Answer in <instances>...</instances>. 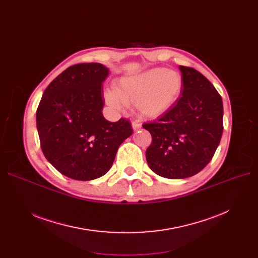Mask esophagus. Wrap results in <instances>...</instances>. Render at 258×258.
I'll list each match as a JSON object with an SVG mask.
<instances>
[{
  "label": "esophagus",
  "mask_w": 258,
  "mask_h": 258,
  "mask_svg": "<svg viewBox=\"0 0 258 258\" xmlns=\"http://www.w3.org/2000/svg\"><path fill=\"white\" fill-rule=\"evenodd\" d=\"M132 127H133V130H134L135 132H136V131L141 130L142 125H141L140 123H138V122H133V123H132Z\"/></svg>",
  "instance_id": "1"
}]
</instances>
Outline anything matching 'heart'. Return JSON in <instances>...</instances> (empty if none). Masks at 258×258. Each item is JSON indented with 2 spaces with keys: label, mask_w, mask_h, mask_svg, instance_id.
Wrapping results in <instances>:
<instances>
[{
  "label": "heart",
  "mask_w": 258,
  "mask_h": 258,
  "mask_svg": "<svg viewBox=\"0 0 258 258\" xmlns=\"http://www.w3.org/2000/svg\"><path fill=\"white\" fill-rule=\"evenodd\" d=\"M181 75L165 68H154L118 78L114 90L105 92V101L115 108L135 104L139 115L155 119L167 113L182 91Z\"/></svg>",
  "instance_id": "obj_1"
}]
</instances>
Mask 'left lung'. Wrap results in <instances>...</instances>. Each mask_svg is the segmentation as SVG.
Returning <instances> with one entry per match:
<instances>
[{"instance_id": "obj_1", "label": "left lung", "mask_w": 258, "mask_h": 258, "mask_svg": "<svg viewBox=\"0 0 258 258\" xmlns=\"http://www.w3.org/2000/svg\"><path fill=\"white\" fill-rule=\"evenodd\" d=\"M182 96L170 110L143 127L152 135L146 150L150 168L160 177L185 179L212 159L223 134V100L210 81L192 68L180 66Z\"/></svg>"}]
</instances>
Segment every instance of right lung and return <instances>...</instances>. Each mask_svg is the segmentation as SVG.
Here are the masks:
<instances>
[{
	"label": "right lung",
	"instance_id": "right-lung-1",
	"mask_svg": "<svg viewBox=\"0 0 258 258\" xmlns=\"http://www.w3.org/2000/svg\"><path fill=\"white\" fill-rule=\"evenodd\" d=\"M110 70L102 63H78L45 90L36 111L40 147L49 163L68 178L91 181L113 165L118 147L133 134L130 121L102 115V84Z\"/></svg>",
	"mask_w": 258,
	"mask_h": 258
}]
</instances>
